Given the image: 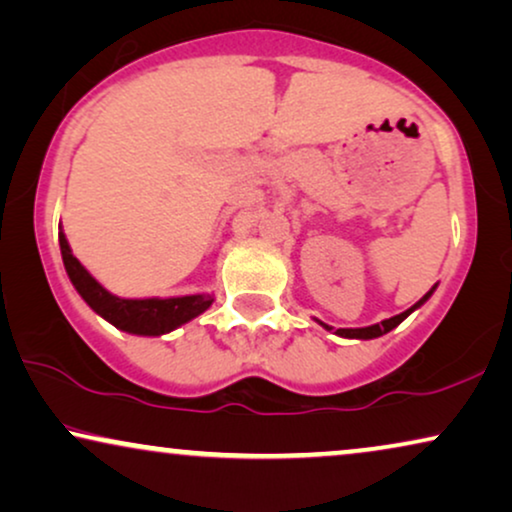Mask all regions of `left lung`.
<instances>
[{"instance_id":"8db88e82","label":"left lung","mask_w":512,"mask_h":512,"mask_svg":"<svg viewBox=\"0 0 512 512\" xmlns=\"http://www.w3.org/2000/svg\"><path fill=\"white\" fill-rule=\"evenodd\" d=\"M433 290H435V285H433V288H431V290H428V292H426V295H424V297H421V299H419V302H417V304H414V306H410V309H407V311H403V313H400V316L386 318V320H381V323H377V325H370V327H342V330H337V335H339V337H349V339H374V337H381V335H386V332H391V330H393V327H398L400 323H403V320H405L407 316H410V313H412L414 309H419V306H421V304H424V302H426V299L433 295ZM320 325H323V327H325V330H332V327H330V325H325V323H320Z\"/></svg>"}]
</instances>
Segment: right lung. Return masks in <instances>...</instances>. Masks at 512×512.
<instances>
[{
	"instance_id": "right-lung-1",
	"label": "right lung",
	"mask_w": 512,
	"mask_h": 512,
	"mask_svg": "<svg viewBox=\"0 0 512 512\" xmlns=\"http://www.w3.org/2000/svg\"><path fill=\"white\" fill-rule=\"evenodd\" d=\"M60 252H63L65 271L70 281L84 302L91 309L109 320L119 330L131 332V335L159 337L175 330L187 320H192L213 304L210 295H189V297H170V299H121L112 292H107L88 271L81 267V262L72 255L70 243L63 231L58 234Z\"/></svg>"
}]
</instances>
